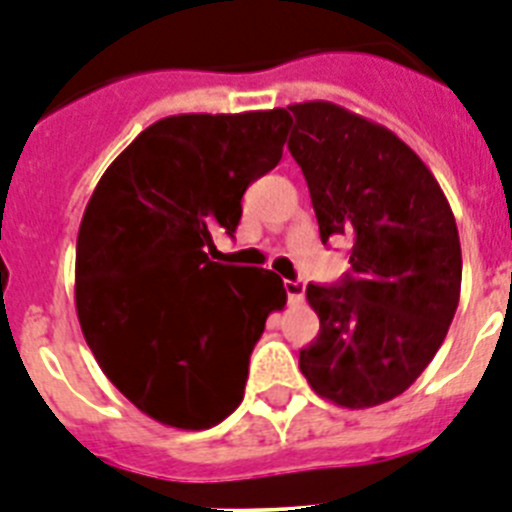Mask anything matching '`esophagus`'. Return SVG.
I'll return each mask as SVG.
<instances>
[{"label":"esophagus","instance_id":"esophagus-1","mask_svg":"<svg viewBox=\"0 0 512 512\" xmlns=\"http://www.w3.org/2000/svg\"><path fill=\"white\" fill-rule=\"evenodd\" d=\"M283 289H286V296H289V304L304 302V283L302 281H283Z\"/></svg>","mask_w":512,"mask_h":512}]
</instances>
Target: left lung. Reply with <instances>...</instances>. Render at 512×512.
Wrapping results in <instances>:
<instances>
[{
	"label": "left lung",
	"instance_id": "left-lung-1",
	"mask_svg": "<svg viewBox=\"0 0 512 512\" xmlns=\"http://www.w3.org/2000/svg\"><path fill=\"white\" fill-rule=\"evenodd\" d=\"M320 239L351 236V273L307 286L320 333L299 351L317 395L369 409L411 388L461 299V242L448 197L388 127L330 101L289 106Z\"/></svg>",
	"mask_w": 512,
	"mask_h": 512
}]
</instances>
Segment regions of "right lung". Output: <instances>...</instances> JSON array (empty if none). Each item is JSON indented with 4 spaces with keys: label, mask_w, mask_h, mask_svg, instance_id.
<instances>
[{
    "label": "right lung",
    "mask_w": 512,
    "mask_h": 512,
    "mask_svg": "<svg viewBox=\"0 0 512 512\" xmlns=\"http://www.w3.org/2000/svg\"><path fill=\"white\" fill-rule=\"evenodd\" d=\"M291 117L179 114L150 124L111 163L85 208L75 307L103 375L137 409L176 429H208L242 403L249 354L283 281L213 263L234 236L249 184L276 169Z\"/></svg>",
    "instance_id": "1"
}]
</instances>
